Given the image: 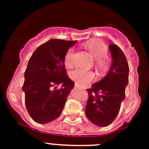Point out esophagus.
<instances>
[{"mask_svg":"<svg viewBox=\"0 0 149 149\" xmlns=\"http://www.w3.org/2000/svg\"><path fill=\"white\" fill-rule=\"evenodd\" d=\"M75 88H79V86L77 84V83L75 84Z\"/></svg>","mask_w":149,"mask_h":149,"instance_id":"1","label":"esophagus"}]
</instances>
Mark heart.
Masks as SVG:
<instances>
[{
    "label": "heart",
    "instance_id": "b5f03b06",
    "mask_svg": "<svg viewBox=\"0 0 149 149\" xmlns=\"http://www.w3.org/2000/svg\"><path fill=\"white\" fill-rule=\"evenodd\" d=\"M86 48L91 52L93 58H96L97 65L100 68H104L106 66V62L104 58L107 54V48L104 43L100 42H90L86 45ZM74 51L72 49L68 50L64 57V62L66 65H72L73 59ZM70 78L77 82V84L81 86H84L89 84L94 79V73L90 70H83V69H75L72 70L70 73Z\"/></svg>",
    "mask_w": 149,
    "mask_h": 149
}]
</instances>
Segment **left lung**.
Segmentation results:
<instances>
[{
    "instance_id": "obj_1",
    "label": "left lung",
    "mask_w": 149,
    "mask_h": 149,
    "mask_svg": "<svg viewBox=\"0 0 149 149\" xmlns=\"http://www.w3.org/2000/svg\"><path fill=\"white\" fill-rule=\"evenodd\" d=\"M112 63L108 73L87 89L85 113L89 120L99 127L111 125L120 111L128 84L129 67L125 54L117 45H109Z\"/></svg>"
}]
</instances>
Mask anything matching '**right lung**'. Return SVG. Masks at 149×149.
Instances as JSON below:
<instances>
[{
  "mask_svg": "<svg viewBox=\"0 0 149 149\" xmlns=\"http://www.w3.org/2000/svg\"><path fill=\"white\" fill-rule=\"evenodd\" d=\"M77 42L51 39L38 46L29 58L22 91L27 111L36 123L52 121L63 111L74 87V83L66 74L64 57ZM58 84L62 87L56 90Z\"/></svg>",
  "mask_w": 149,
  "mask_h": 149,
  "instance_id": "1",
  "label": "right lung"
}]
</instances>
